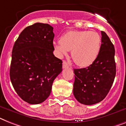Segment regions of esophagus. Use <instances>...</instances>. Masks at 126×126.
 Instances as JSON below:
<instances>
[{"instance_id":"1","label":"esophagus","mask_w":126,"mask_h":126,"mask_svg":"<svg viewBox=\"0 0 126 126\" xmlns=\"http://www.w3.org/2000/svg\"><path fill=\"white\" fill-rule=\"evenodd\" d=\"M68 67H69V65H68L67 62L65 61H63V62H62V67L63 68H67Z\"/></svg>"}]
</instances>
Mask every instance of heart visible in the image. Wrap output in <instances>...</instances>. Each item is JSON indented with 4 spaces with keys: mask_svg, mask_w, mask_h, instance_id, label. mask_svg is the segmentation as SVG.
I'll return each instance as SVG.
<instances>
[{
    "mask_svg": "<svg viewBox=\"0 0 126 126\" xmlns=\"http://www.w3.org/2000/svg\"><path fill=\"white\" fill-rule=\"evenodd\" d=\"M101 37L94 31H70L64 34L61 42L55 44L59 56L71 51L73 61L80 67L91 65L99 54Z\"/></svg>",
    "mask_w": 126,
    "mask_h": 126,
    "instance_id": "heart-1",
    "label": "heart"
}]
</instances>
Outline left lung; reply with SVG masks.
Wrapping results in <instances>:
<instances>
[{
  "label": "left lung",
  "mask_w": 126,
  "mask_h": 126,
  "mask_svg": "<svg viewBox=\"0 0 126 126\" xmlns=\"http://www.w3.org/2000/svg\"><path fill=\"white\" fill-rule=\"evenodd\" d=\"M101 46L98 57L85 68L74 69L73 94L85 105L100 102L106 96L116 75L115 47L104 32H101Z\"/></svg>",
  "instance_id": "obj_1"
}]
</instances>
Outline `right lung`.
Instances as JSON below:
<instances>
[{"instance_id":"1","label":"right lung","mask_w":126,"mask_h":126,"mask_svg":"<svg viewBox=\"0 0 126 126\" xmlns=\"http://www.w3.org/2000/svg\"><path fill=\"white\" fill-rule=\"evenodd\" d=\"M53 31L47 24L35 23L25 28L13 46L10 79L18 96L30 104L47 99L62 71V61L53 53Z\"/></svg>"}]
</instances>
